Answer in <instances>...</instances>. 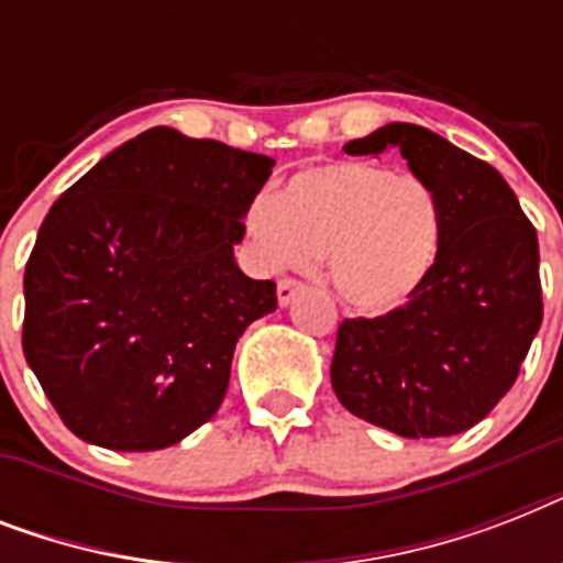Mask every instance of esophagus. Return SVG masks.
<instances>
[{
	"label": "esophagus",
	"mask_w": 563,
	"mask_h": 563,
	"mask_svg": "<svg viewBox=\"0 0 563 563\" xmlns=\"http://www.w3.org/2000/svg\"><path fill=\"white\" fill-rule=\"evenodd\" d=\"M300 289H303V283L300 280H295V277H280V280H277V300L286 307L289 300H295V295H298Z\"/></svg>",
	"instance_id": "1"
}]
</instances>
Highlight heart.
Here are the masks:
<instances>
[{
    "label": "heart",
    "instance_id": "obj_1",
    "mask_svg": "<svg viewBox=\"0 0 563 563\" xmlns=\"http://www.w3.org/2000/svg\"><path fill=\"white\" fill-rule=\"evenodd\" d=\"M245 230L268 268L327 256L344 303L383 316L427 286L444 219L438 195L420 178L347 161L298 172L280 201L256 198L245 210Z\"/></svg>",
    "mask_w": 563,
    "mask_h": 563
}]
</instances>
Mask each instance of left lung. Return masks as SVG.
<instances>
[{"label":"left lung","mask_w":563,"mask_h":563,"mask_svg":"<svg viewBox=\"0 0 563 563\" xmlns=\"http://www.w3.org/2000/svg\"><path fill=\"white\" fill-rule=\"evenodd\" d=\"M391 145L438 195L441 256L409 303L344 318L330 379L344 409L394 435H459L506 397L541 330L538 233L494 166L427 128L391 122L344 152Z\"/></svg>","instance_id":"8db88e82"}]
</instances>
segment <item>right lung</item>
<instances>
[{"instance_id":"obj_1","label":"right lung","mask_w":563,"mask_h":563,"mask_svg":"<svg viewBox=\"0 0 563 563\" xmlns=\"http://www.w3.org/2000/svg\"><path fill=\"white\" fill-rule=\"evenodd\" d=\"M272 166L152 128L52 203L25 263L22 353L81 441L148 453L219 411L239 335L277 309L274 280L233 260Z\"/></svg>"}]
</instances>
